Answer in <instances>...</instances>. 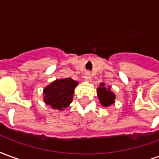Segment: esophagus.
I'll return each instance as SVG.
<instances>
[{
	"instance_id": "1",
	"label": "esophagus",
	"mask_w": 159,
	"mask_h": 159,
	"mask_svg": "<svg viewBox=\"0 0 159 159\" xmlns=\"http://www.w3.org/2000/svg\"><path fill=\"white\" fill-rule=\"evenodd\" d=\"M84 80H86V81L91 80V73H90V72H85L84 75Z\"/></svg>"
}]
</instances>
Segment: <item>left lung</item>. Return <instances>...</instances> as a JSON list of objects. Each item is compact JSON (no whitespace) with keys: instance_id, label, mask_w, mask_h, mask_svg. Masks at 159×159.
<instances>
[{"instance_id":"1","label":"left lung","mask_w":159,"mask_h":159,"mask_svg":"<svg viewBox=\"0 0 159 159\" xmlns=\"http://www.w3.org/2000/svg\"><path fill=\"white\" fill-rule=\"evenodd\" d=\"M97 96L101 104L105 107L114 103V100L116 97L113 91H111L110 86L106 88L104 83H101L100 87L97 88Z\"/></svg>"}]
</instances>
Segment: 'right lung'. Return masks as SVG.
<instances>
[{
  "mask_svg": "<svg viewBox=\"0 0 159 159\" xmlns=\"http://www.w3.org/2000/svg\"><path fill=\"white\" fill-rule=\"evenodd\" d=\"M78 84L71 78L56 80L44 89V102L54 109L63 110L72 102Z\"/></svg>",
  "mask_w": 159,
  "mask_h": 159,
  "instance_id": "1",
  "label": "right lung"
}]
</instances>
